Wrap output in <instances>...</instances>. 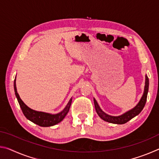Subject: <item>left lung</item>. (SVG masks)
<instances>
[{"label":"left lung","mask_w":159,"mask_h":159,"mask_svg":"<svg viewBox=\"0 0 159 159\" xmlns=\"http://www.w3.org/2000/svg\"><path fill=\"white\" fill-rule=\"evenodd\" d=\"M149 79H148L147 75L146 74L145 75V85L144 88V93L140 100L139 101L138 103L137 104V105L133 107V109H130L129 111L125 112L124 114L120 116H111L106 114L105 112L102 111L96 99L93 98L97 114L104 121L114 123V124H124V123H127L129 120H131L132 118L136 116H138L144 107V105L147 102L148 91H149Z\"/></svg>","instance_id":"left-lung-1"}]
</instances>
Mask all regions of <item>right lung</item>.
Here are the masks:
<instances>
[{"label": "right lung", "mask_w": 159, "mask_h": 159, "mask_svg": "<svg viewBox=\"0 0 159 159\" xmlns=\"http://www.w3.org/2000/svg\"><path fill=\"white\" fill-rule=\"evenodd\" d=\"M14 89L15 93V96L17 99L21 109L24 115L28 120L34 123L35 124L39 125L41 127H50V126L55 125L57 123H60L64 117L66 116L67 113L69 112L70 107H71L72 98L69 99V101L66 107H64L62 111L57 113V114H50L43 111H39L34 110L26 105L22 100H21L20 95L17 93V87H16V77L14 80Z\"/></svg>", "instance_id": "right-lung-1"}]
</instances>
